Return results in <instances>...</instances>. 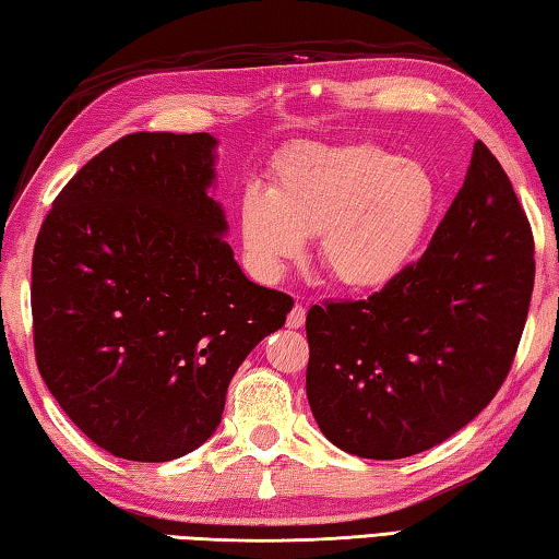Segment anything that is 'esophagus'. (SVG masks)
<instances>
[{"instance_id":"esophagus-1","label":"esophagus","mask_w":559,"mask_h":559,"mask_svg":"<svg viewBox=\"0 0 559 559\" xmlns=\"http://www.w3.org/2000/svg\"><path fill=\"white\" fill-rule=\"evenodd\" d=\"M286 323H288V328H302V325H306V308H302L300 302H296V306H293Z\"/></svg>"}]
</instances>
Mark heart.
<instances>
[{
  "mask_svg": "<svg viewBox=\"0 0 559 559\" xmlns=\"http://www.w3.org/2000/svg\"><path fill=\"white\" fill-rule=\"evenodd\" d=\"M439 206L437 179L416 159L372 143L300 147L271 189L246 187L243 253L263 281H278L316 236L318 261L340 286H390L419 253Z\"/></svg>",
  "mask_w": 559,
  "mask_h": 559,
  "instance_id": "heart-1",
  "label": "heart"
}]
</instances>
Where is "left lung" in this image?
<instances>
[{"label":"left lung","mask_w":559,"mask_h":559,"mask_svg":"<svg viewBox=\"0 0 559 559\" xmlns=\"http://www.w3.org/2000/svg\"><path fill=\"white\" fill-rule=\"evenodd\" d=\"M533 253L513 185L478 140L424 257L367 300L308 310L306 392L325 439L394 461L476 419L513 365Z\"/></svg>","instance_id":"obj_1"}]
</instances>
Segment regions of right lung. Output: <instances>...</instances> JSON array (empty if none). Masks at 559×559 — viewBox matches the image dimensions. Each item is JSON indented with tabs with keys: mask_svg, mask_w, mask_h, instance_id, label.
Instances as JSON below:
<instances>
[{
	"mask_svg": "<svg viewBox=\"0 0 559 559\" xmlns=\"http://www.w3.org/2000/svg\"><path fill=\"white\" fill-rule=\"evenodd\" d=\"M210 132H132L56 197L32 261L36 362L71 421L118 459L185 456L222 421L246 355L293 300L243 276Z\"/></svg>",
	"mask_w": 559,
	"mask_h": 559,
	"instance_id": "obj_1",
	"label": "right lung"
}]
</instances>
